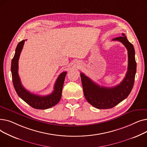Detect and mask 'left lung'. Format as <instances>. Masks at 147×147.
<instances>
[{"label": "left lung", "instance_id": "obj_1", "mask_svg": "<svg viewBox=\"0 0 147 147\" xmlns=\"http://www.w3.org/2000/svg\"><path fill=\"white\" fill-rule=\"evenodd\" d=\"M113 40L120 42L127 50V71L122 82L111 88L100 86L84 74L80 73L84 97L90 104L98 109H111L123 101L130 94L135 82L136 63L133 45L128 41L124 33H122L121 36L113 38Z\"/></svg>", "mask_w": 147, "mask_h": 147}]
</instances>
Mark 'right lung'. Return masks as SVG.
Instances as JSON below:
<instances>
[{"mask_svg":"<svg viewBox=\"0 0 147 147\" xmlns=\"http://www.w3.org/2000/svg\"><path fill=\"white\" fill-rule=\"evenodd\" d=\"M26 40H23L19 42L15 49L14 57L12 59L11 73L14 88L18 95L23 101L34 109L39 110L49 109L57 104L60 101L67 72L64 71L59 74L54 85L53 91L48 95H37L26 90L22 85L18 73V60Z\"/></svg>","mask_w":147,"mask_h":147,"instance_id":"add662e5","label":"right lung"}]
</instances>
